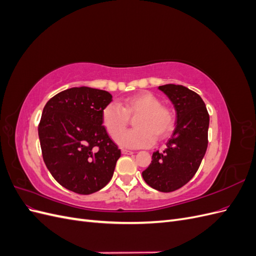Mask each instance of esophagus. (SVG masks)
I'll list each match as a JSON object with an SVG mask.
<instances>
[{"label":"esophagus","instance_id":"1","mask_svg":"<svg viewBox=\"0 0 256 256\" xmlns=\"http://www.w3.org/2000/svg\"><path fill=\"white\" fill-rule=\"evenodd\" d=\"M122 154H132L134 152L128 150H122Z\"/></svg>","mask_w":256,"mask_h":256}]
</instances>
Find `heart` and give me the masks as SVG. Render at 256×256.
<instances>
[{
    "mask_svg": "<svg viewBox=\"0 0 256 256\" xmlns=\"http://www.w3.org/2000/svg\"><path fill=\"white\" fill-rule=\"evenodd\" d=\"M129 117L135 118V128L122 133ZM102 120L109 136L115 138L118 134L115 141L127 148L148 147L156 138L161 141L168 138L174 128L172 112L161 106L160 99L150 92L130 96L122 104L116 102L106 104L102 112Z\"/></svg>",
    "mask_w": 256,
    "mask_h": 256,
    "instance_id": "b5f03b06",
    "label": "heart"
}]
</instances>
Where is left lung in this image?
I'll return each instance as SVG.
<instances>
[{"mask_svg":"<svg viewBox=\"0 0 256 256\" xmlns=\"http://www.w3.org/2000/svg\"><path fill=\"white\" fill-rule=\"evenodd\" d=\"M171 100L176 111L175 129L164 152H154L143 180L160 192L182 188L194 176L208 145L209 115L203 99L182 85L158 88Z\"/></svg>","mask_w":256,"mask_h":256,"instance_id":"1","label":"left lung"}]
</instances>
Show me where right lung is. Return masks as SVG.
I'll return each instance as SVG.
<instances>
[{
	"label": "right lung",
	"mask_w": 256,
	"mask_h": 256,
	"mask_svg": "<svg viewBox=\"0 0 256 256\" xmlns=\"http://www.w3.org/2000/svg\"><path fill=\"white\" fill-rule=\"evenodd\" d=\"M109 92L88 86L58 92L46 104L38 126L42 158L64 188L92 194L111 180L120 150L102 126Z\"/></svg>",
	"instance_id": "right-lung-1"
}]
</instances>
